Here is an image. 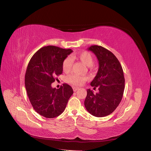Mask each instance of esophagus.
Wrapping results in <instances>:
<instances>
[{
    "instance_id": "esophagus-1",
    "label": "esophagus",
    "mask_w": 151,
    "mask_h": 151,
    "mask_svg": "<svg viewBox=\"0 0 151 151\" xmlns=\"http://www.w3.org/2000/svg\"><path fill=\"white\" fill-rule=\"evenodd\" d=\"M73 89L74 91H76L78 89V87H73Z\"/></svg>"
}]
</instances>
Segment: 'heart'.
I'll list each match as a JSON object with an SVG mask.
<instances>
[{"label": "heart", "instance_id": "b5f03b06", "mask_svg": "<svg viewBox=\"0 0 151 151\" xmlns=\"http://www.w3.org/2000/svg\"><path fill=\"white\" fill-rule=\"evenodd\" d=\"M77 58L87 66H91L93 64V56L90 52L88 51H81L77 55ZM73 63V60L71 56H68L63 62V70L68 72L69 71ZM67 81L70 84L73 86H80L83 85L86 80V78L76 74H71L66 78Z\"/></svg>", "mask_w": 151, "mask_h": 151}]
</instances>
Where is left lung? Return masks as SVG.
<instances>
[{
	"label": "left lung",
	"mask_w": 151,
	"mask_h": 151,
	"mask_svg": "<svg viewBox=\"0 0 151 151\" xmlns=\"http://www.w3.org/2000/svg\"><path fill=\"white\" fill-rule=\"evenodd\" d=\"M99 60V68L91 86L99 91L94 93L87 90L85 106L87 111L96 117H103L111 114L122 99L125 88L124 72L119 61L109 50L101 46H91Z\"/></svg>",
	"instance_id": "left-lung-1"
}]
</instances>
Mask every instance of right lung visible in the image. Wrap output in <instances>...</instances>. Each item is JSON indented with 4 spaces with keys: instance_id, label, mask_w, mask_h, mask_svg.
I'll list each match as a JSON object with an SVG mask.
<instances>
[{
    "instance_id": "add662e5",
    "label": "right lung",
    "mask_w": 151,
    "mask_h": 151,
    "mask_svg": "<svg viewBox=\"0 0 151 151\" xmlns=\"http://www.w3.org/2000/svg\"><path fill=\"white\" fill-rule=\"evenodd\" d=\"M73 51L55 46H45L32 56L25 75L27 93L34 109L46 118H55L64 111L73 93L64 83L60 88L51 87L56 76L63 73V62Z\"/></svg>"
}]
</instances>
